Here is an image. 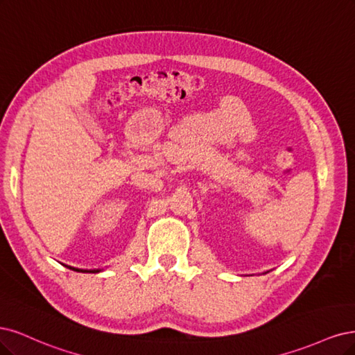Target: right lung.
Listing matches in <instances>:
<instances>
[{"mask_svg":"<svg viewBox=\"0 0 355 355\" xmlns=\"http://www.w3.org/2000/svg\"><path fill=\"white\" fill-rule=\"evenodd\" d=\"M67 268H71L73 271H81V272H98L100 271V270H81V268H73V267H67Z\"/></svg>","mask_w":355,"mask_h":355,"instance_id":"right-lung-1","label":"right lung"}]
</instances>
